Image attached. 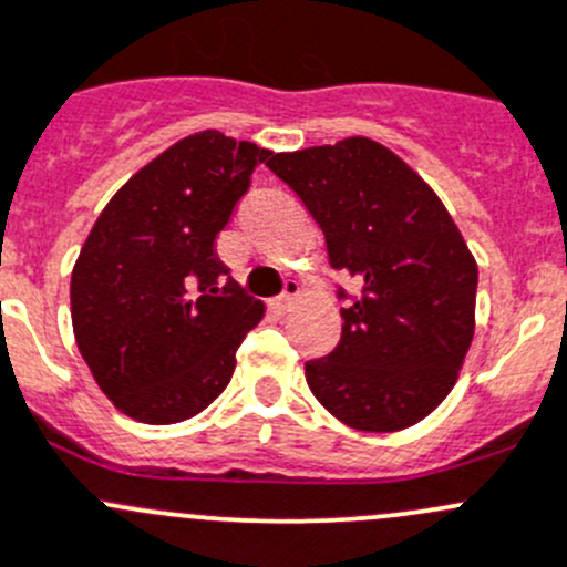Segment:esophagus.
I'll return each mask as SVG.
<instances>
[{"label":"esophagus","instance_id":"obj_1","mask_svg":"<svg viewBox=\"0 0 567 567\" xmlns=\"http://www.w3.org/2000/svg\"><path fill=\"white\" fill-rule=\"evenodd\" d=\"M296 296H299V282L288 279V282H285V290L277 296V307H279V310H288V307L293 305Z\"/></svg>","mask_w":567,"mask_h":567}]
</instances>
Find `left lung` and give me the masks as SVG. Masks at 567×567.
Returning <instances> with one entry per match:
<instances>
[{"label":"left lung","mask_w":567,"mask_h":567,"mask_svg":"<svg viewBox=\"0 0 567 567\" xmlns=\"http://www.w3.org/2000/svg\"><path fill=\"white\" fill-rule=\"evenodd\" d=\"M327 240L343 332L305 362L312 395L362 432L406 430L457 382L474 340L480 268L435 190L371 137L271 155Z\"/></svg>","instance_id":"8db88e82"}]
</instances>
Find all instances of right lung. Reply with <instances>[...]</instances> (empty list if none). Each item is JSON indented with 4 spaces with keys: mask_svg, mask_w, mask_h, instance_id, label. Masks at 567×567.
I'll use <instances>...</instances> for the list:
<instances>
[{
    "mask_svg": "<svg viewBox=\"0 0 567 567\" xmlns=\"http://www.w3.org/2000/svg\"><path fill=\"white\" fill-rule=\"evenodd\" d=\"M271 152L196 132L102 210L71 271V323L102 393L144 423L194 417L224 393L262 318L213 251Z\"/></svg>",
    "mask_w": 567,
    "mask_h": 567,
    "instance_id": "right-lung-1",
    "label": "right lung"
}]
</instances>
